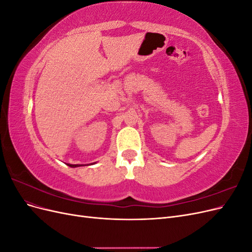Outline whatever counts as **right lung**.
Listing matches in <instances>:
<instances>
[{
	"label": "right lung",
	"mask_w": 252,
	"mask_h": 252,
	"mask_svg": "<svg viewBox=\"0 0 252 252\" xmlns=\"http://www.w3.org/2000/svg\"><path fill=\"white\" fill-rule=\"evenodd\" d=\"M95 164V163H91V165ZM69 167H72V168H75V167H80V166H84L83 164H67Z\"/></svg>",
	"instance_id": "right-lung-1"
}]
</instances>
